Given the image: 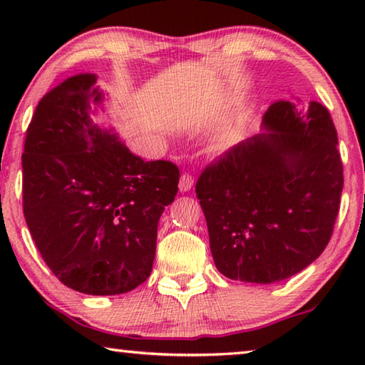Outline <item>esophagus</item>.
I'll return each mask as SVG.
<instances>
[{
    "label": "esophagus",
    "mask_w": 365,
    "mask_h": 365,
    "mask_svg": "<svg viewBox=\"0 0 365 365\" xmlns=\"http://www.w3.org/2000/svg\"><path fill=\"white\" fill-rule=\"evenodd\" d=\"M193 177H191V174H188V172H185V174H182L180 177V183H178V187H180V191H188L191 190V187H193Z\"/></svg>",
    "instance_id": "1"
}]
</instances>
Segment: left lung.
Returning a JSON list of instances; mask_svg holds the SVG:
<instances>
[{
	"label": "left lung",
	"instance_id": "1",
	"mask_svg": "<svg viewBox=\"0 0 365 365\" xmlns=\"http://www.w3.org/2000/svg\"><path fill=\"white\" fill-rule=\"evenodd\" d=\"M269 133L242 141L202 169L196 196L220 274L274 283L316 261L339 211L343 163L329 109L279 100Z\"/></svg>",
	"mask_w": 365,
	"mask_h": 365
}]
</instances>
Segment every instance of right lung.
<instances>
[{
  "instance_id": "1",
  "label": "right lung",
  "mask_w": 365,
  "mask_h": 365,
  "mask_svg": "<svg viewBox=\"0 0 365 365\" xmlns=\"http://www.w3.org/2000/svg\"><path fill=\"white\" fill-rule=\"evenodd\" d=\"M93 73L41 98L22 153L24 217L59 282L85 294H122L151 274L158 222L178 191L170 160L135 156L88 117L101 101Z\"/></svg>"
}]
</instances>
